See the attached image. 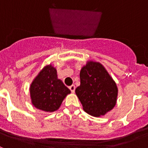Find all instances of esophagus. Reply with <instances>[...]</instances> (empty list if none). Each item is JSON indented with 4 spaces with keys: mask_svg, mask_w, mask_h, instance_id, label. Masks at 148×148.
<instances>
[{
    "mask_svg": "<svg viewBox=\"0 0 148 148\" xmlns=\"http://www.w3.org/2000/svg\"><path fill=\"white\" fill-rule=\"evenodd\" d=\"M69 89L70 90V91H71L72 92H75V85H71L69 87Z\"/></svg>",
    "mask_w": 148,
    "mask_h": 148,
    "instance_id": "esophagus-1",
    "label": "esophagus"
}]
</instances>
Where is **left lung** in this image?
<instances>
[{"label":"left lung","instance_id":"1","mask_svg":"<svg viewBox=\"0 0 148 148\" xmlns=\"http://www.w3.org/2000/svg\"><path fill=\"white\" fill-rule=\"evenodd\" d=\"M80 80V86L75 89V93L86 113L99 117L114 108L118 88L101 64L87 61L81 70Z\"/></svg>","mask_w":148,"mask_h":148}]
</instances>
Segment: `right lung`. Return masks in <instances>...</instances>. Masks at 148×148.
I'll use <instances>...</instances> for the list:
<instances>
[{"instance_id":"add662e5","label":"right lung","mask_w":148,"mask_h":148,"mask_svg":"<svg viewBox=\"0 0 148 148\" xmlns=\"http://www.w3.org/2000/svg\"><path fill=\"white\" fill-rule=\"evenodd\" d=\"M31 101L34 107L45 112H54L70 90L58 78L53 65L44 66L32 82L29 88Z\"/></svg>"}]
</instances>
